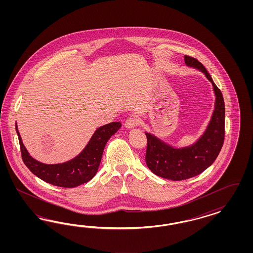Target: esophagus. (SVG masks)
I'll list each match as a JSON object with an SVG mask.
<instances>
[{"label": "esophagus", "instance_id": "esophagus-1", "mask_svg": "<svg viewBox=\"0 0 253 253\" xmlns=\"http://www.w3.org/2000/svg\"><path fill=\"white\" fill-rule=\"evenodd\" d=\"M138 124H139V121H138L137 117H135V116L128 117V119L126 120V122L124 123L125 127L128 128V129L134 128V127L137 126Z\"/></svg>", "mask_w": 253, "mask_h": 253}]
</instances>
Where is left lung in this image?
Returning <instances> with one entry per match:
<instances>
[{"label": "left lung", "instance_id": "8db88e82", "mask_svg": "<svg viewBox=\"0 0 253 253\" xmlns=\"http://www.w3.org/2000/svg\"><path fill=\"white\" fill-rule=\"evenodd\" d=\"M187 66L201 70L213 85L216 101L211 121L199 141L189 147L175 149L147 133L146 162L158 176L180 181L196 176L210 167L222 149L224 141V101L221 90L216 86L205 67L198 59L184 55Z\"/></svg>", "mask_w": 253, "mask_h": 253}]
</instances>
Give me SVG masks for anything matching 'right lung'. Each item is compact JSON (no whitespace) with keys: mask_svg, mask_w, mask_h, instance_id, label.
Segmentation results:
<instances>
[{"mask_svg":"<svg viewBox=\"0 0 253 253\" xmlns=\"http://www.w3.org/2000/svg\"><path fill=\"white\" fill-rule=\"evenodd\" d=\"M122 126L121 123H111L99 127L93 133L84 151L75 159L61 164H43L32 159L25 148L19 131L18 135L21 157L25 165L33 174L48 184L72 188L87 183L97 172L102 154L108 139Z\"/></svg>","mask_w":253,"mask_h":253,"instance_id":"add662e5","label":"right lung"}]
</instances>
